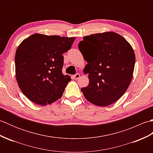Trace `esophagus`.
<instances>
[{
  "instance_id": "1",
  "label": "esophagus",
  "mask_w": 153,
  "mask_h": 153,
  "mask_svg": "<svg viewBox=\"0 0 153 153\" xmlns=\"http://www.w3.org/2000/svg\"><path fill=\"white\" fill-rule=\"evenodd\" d=\"M79 77H80V75H79V74H75L74 76H73L74 79H79Z\"/></svg>"
}]
</instances>
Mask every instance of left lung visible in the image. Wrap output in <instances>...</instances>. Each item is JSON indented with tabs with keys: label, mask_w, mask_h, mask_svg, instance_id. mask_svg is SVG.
Returning <instances> with one entry per match:
<instances>
[{
	"label": "left lung",
	"mask_w": 153,
	"mask_h": 153,
	"mask_svg": "<svg viewBox=\"0 0 153 153\" xmlns=\"http://www.w3.org/2000/svg\"><path fill=\"white\" fill-rule=\"evenodd\" d=\"M87 64L89 83L81 91L89 102L107 106L120 99L130 84L135 56L124 37L112 31L83 37L78 45Z\"/></svg>",
	"instance_id": "1"
}]
</instances>
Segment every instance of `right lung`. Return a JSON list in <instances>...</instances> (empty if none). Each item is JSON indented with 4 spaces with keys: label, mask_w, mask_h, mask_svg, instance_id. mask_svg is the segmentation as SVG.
<instances>
[{
    "label": "right lung",
    "mask_w": 153,
    "mask_h": 153,
    "mask_svg": "<svg viewBox=\"0 0 153 153\" xmlns=\"http://www.w3.org/2000/svg\"><path fill=\"white\" fill-rule=\"evenodd\" d=\"M75 37L35 33L19 44L15 55L19 89L31 102L45 106L61 98L71 77L62 74V54Z\"/></svg>",
    "instance_id": "right-lung-1"
}]
</instances>
